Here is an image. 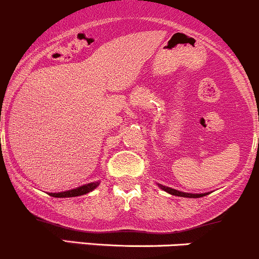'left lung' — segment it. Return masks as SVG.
I'll list each match as a JSON object with an SVG mask.
<instances>
[{
	"label": "left lung",
	"instance_id": "left-lung-1",
	"mask_svg": "<svg viewBox=\"0 0 259 259\" xmlns=\"http://www.w3.org/2000/svg\"><path fill=\"white\" fill-rule=\"evenodd\" d=\"M160 188L162 189V190L167 191V193L171 194V195L183 196V198H201V196L206 195V194H188V193H183V191L175 190V189H171V188H167V186H162V185H160Z\"/></svg>",
	"mask_w": 259,
	"mask_h": 259
}]
</instances>
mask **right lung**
Masks as SVG:
<instances>
[{
    "label": "right lung",
    "mask_w": 259,
    "mask_h": 259,
    "mask_svg": "<svg viewBox=\"0 0 259 259\" xmlns=\"http://www.w3.org/2000/svg\"><path fill=\"white\" fill-rule=\"evenodd\" d=\"M98 186V183H91L87 184V185L80 186V188L73 189V190L64 191V193H51L49 195L54 196V198H71V196H80L84 195V194L89 193V191L94 190V189Z\"/></svg>",
    "instance_id": "obj_1"
}]
</instances>
